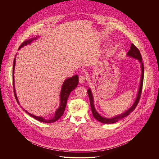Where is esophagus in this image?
Returning <instances> with one entry per match:
<instances>
[{"label":"esophagus","instance_id":"1","mask_svg":"<svg viewBox=\"0 0 159 159\" xmlns=\"http://www.w3.org/2000/svg\"><path fill=\"white\" fill-rule=\"evenodd\" d=\"M79 82H80V84H83V83H84V82H85L86 78H85V77L84 76V75H80V76L79 77Z\"/></svg>","mask_w":159,"mask_h":159}]
</instances>
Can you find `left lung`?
I'll return each mask as SVG.
<instances>
[{"mask_svg":"<svg viewBox=\"0 0 159 159\" xmlns=\"http://www.w3.org/2000/svg\"><path fill=\"white\" fill-rule=\"evenodd\" d=\"M126 56L138 60V61L140 63L141 70H142L140 86H139V90H138V93H137V97H136L134 102H133L132 106L128 110H126L125 112L121 113V115H118L112 117V118H106V117L102 116L101 115H100L99 114L98 112L96 111V109L94 107V98H93V93H92V91H91V89L89 88L88 90H87V94H88V96H89V98L90 107H91V110H92L93 116L98 121H99V122H101L102 123L112 124V123H115L118 121L119 120L126 117L135 109V107H137V104L139 102V100H140V96H141V93H142V86H143V77H144V66H143V62H142V56H141L140 52L139 50V49L137 47H136L133 43L131 44L130 50L128 52V53L126 54Z\"/></svg>","mask_w":159,"mask_h":159,"instance_id":"8db88e82","label":"left lung"}]
</instances>
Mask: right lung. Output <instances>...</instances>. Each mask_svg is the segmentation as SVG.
I'll return each instance as SVG.
<instances>
[{
  "label": "right lung",
  "instance_id": "1",
  "mask_svg": "<svg viewBox=\"0 0 159 159\" xmlns=\"http://www.w3.org/2000/svg\"><path fill=\"white\" fill-rule=\"evenodd\" d=\"M39 36H36L34 38H32L31 39H29L28 40H26L25 41H24L22 43L20 46L19 47V50H20L22 47H23L25 46H26L28 44H30V43H31V42H33V41L36 40L38 39ZM17 55V54H16ZM15 65H16V57L14 58V63H13V70H12V79H13V86H14V96L16 98V101H17L18 104H19L17 96L16 95V90H15V85H14V69H15ZM79 84V76L78 75H75L73 77H70V78H68L66 79H65V80L63 82V84H62V87L61 89V92H60V106L58 107V108L55 111V115L53 116V118L50 119V120H47L45 119L42 116H35L34 115L31 114L29 112H28L27 111H26L25 109H24L26 112H27L28 114L31 116V117H33V118H34L35 120L39 121L43 123H53L56 121H57L63 114V112L65 111V109L66 105V102H67V99L69 98V96L70 94V93L74 89H75L77 85Z\"/></svg>",
  "mask_w": 159,
  "mask_h": 159
}]
</instances>
